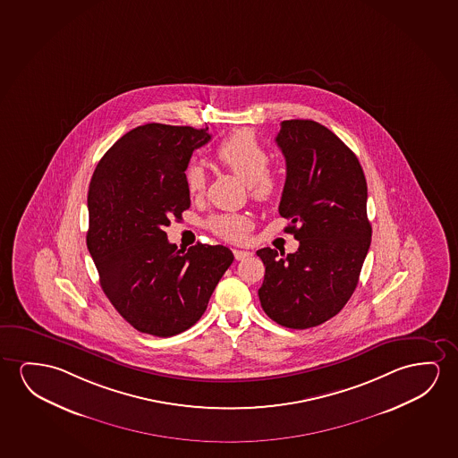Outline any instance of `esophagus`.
Listing matches in <instances>:
<instances>
[{"label": "esophagus", "mask_w": 458, "mask_h": 458, "mask_svg": "<svg viewBox=\"0 0 458 458\" xmlns=\"http://www.w3.org/2000/svg\"><path fill=\"white\" fill-rule=\"evenodd\" d=\"M233 255H234L236 259H244L247 257H250L252 253L247 252V250H241V249H233Z\"/></svg>", "instance_id": "obj_1"}]
</instances>
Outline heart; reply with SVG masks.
<instances>
[{
	"label": "heart",
	"instance_id": "b5f03b06",
	"mask_svg": "<svg viewBox=\"0 0 458 458\" xmlns=\"http://www.w3.org/2000/svg\"><path fill=\"white\" fill-rule=\"evenodd\" d=\"M214 156L220 165L249 182L253 199L267 201L279 193V176L267 168L271 164V154L252 131L242 129L228 135L217 145ZM184 181L187 191L193 197L205 192L206 173L199 164L187 166ZM208 228L220 238L241 241L252 228V219L244 212H222L208 220Z\"/></svg>",
	"mask_w": 458,
	"mask_h": 458
}]
</instances>
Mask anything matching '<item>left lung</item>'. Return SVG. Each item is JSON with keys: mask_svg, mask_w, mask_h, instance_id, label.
I'll return each instance as SVG.
<instances>
[{"mask_svg": "<svg viewBox=\"0 0 458 458\" xmlns=\"http://www.w3.org/2000/svg\"><path fill=\"white\" fill-rule=\"evenodd\" d=\"M276 143L286 162L279 212L299 247L257 250L259 302L276 323L309 329L335 317L358 286L371 241L367 182L356 154L317 121H284Z\"/></svg>", "mask_w": 458, "mask_h": 458, "instance_id": "1", "label": "left lung"}]
</instances>
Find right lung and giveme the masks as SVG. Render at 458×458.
Instances as JSON below:
<instances>
[{
    "mask_svg": "<svg viewBox=\"0 0 458 458\" xmlns=\"http://www.w3.org/2000/svg\"><path fill=\"white\" fill-rule=\"evenodd\" d=\"M209 140L208 127H135L106 151L89 182L87 246L100 286L143 334L172 337L195 325L234 259L225 246L178 250L164 232L191 206L184 170Z\"/></svg>",
    "mask_w": 458,
    "mask_h": 458,
    "instance_id": "add662e5",
    "label": "right lung"
}]
</instances>
